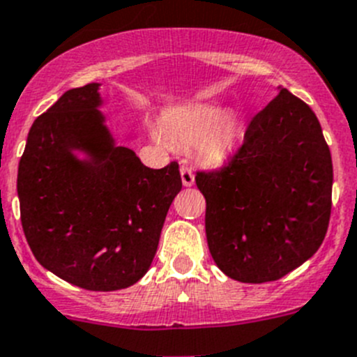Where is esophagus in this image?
Segmentation results:
<instances>
[{
	"label": "esophagus",
	"instance_id": "1",
	"mask_svg": "<svg viewBox=\"0 0 357 357\" xmlns=\"http://www.w3.org/2000/svg\"><path fill=\"white\" fill-rule=\"evenodd\" d=\"M179 172H181V181L185 186H192L193 183H195V174H193L190 167H185V165H183V167L179 169Z\"/></svg>",
	"mask_w": 357,
	"mask_h": 357
}]
</instances>
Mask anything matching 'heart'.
Wrapping results in <instances>:
<instances>
[{
    "instance_id": "b5f03b06",
    "label": "heart",
    "mask_w": 357,
    "mask_h": 357,
    "mask_svg": "<svg viewBox=\"0 0 357 357\" xmlns=\"http://www.w3.org/2000/svg\"><path fill=\"white\" fill-rule=\"evenodd\" d=\"M164 136L176 146H199L211 162H221L237 148L241 122L234 113H225L216 102H199L165 113Z\"/></svg>"
}]
</instances>
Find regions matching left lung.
Wrapping results in <instances>:
<instances>
[{
  "mask_svg": "<svg viewBox=\"0 0 357 357\" xmlns=\"http://www.w3.org/2000/svg\"><path fill=\"white\" fill-rule=\"evenodd\" d=\"M213 259L238 282L278 281L323 244L333 164L310 106L281 89L220 169L197 171Z\"/></svg>",
  "mask_w": 357,
  "mask_h": 357,
  "instance_id": "obj_1",
  "label": "left lung"
}]
</instances>
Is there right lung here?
<instances>
[{
  "mask_svg": "<svg viewBox=\"0 0 357 357\" xmlns=\"http://www.w3.org/2000/svg\"><path fill=\"white\" fill-rule=\"evenodd\" d=\"M98 91L99 83L71 89L34 120L17 193L40 265L78 288L115 291L148 272L183 183L178 162L150 169L116 146ZM75 149L89 158L78 161Z\"/></svg>",
  "mask_w": 357,
  "mask_h": 357,
  "instance_id": "obj_1",
  "label": "right lung"
}]
</instances>
